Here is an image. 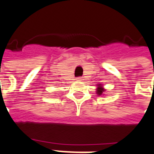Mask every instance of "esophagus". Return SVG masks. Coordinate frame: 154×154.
Wrapping results in <instances>:
<instances>
[{
  "mask_svg": "<svg viewBox=\"0 0 154 154\" xmlns=\"http://www.w3.org/2000/svg\"><path fill=\"white\" fill-rule=\"evenodd\" d=\"M77 81H82V77H77Z\"/></svg>",
  "mask_w": 154,
  "mask_h": 154,
  "instance_id": "obj_1",
  "label": "esophagus"
}]
</instances>
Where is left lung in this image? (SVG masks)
I'll return each mask as SVG.
<instances>
[{
	"label": "left lung",
	"mask_w": 154,
	"mask_h": 154,
	"mask_svg": "<svg viewBox=\"0 0 154 154\" xmlns=\"http://www.w3.org/2000/svg\"><path fill=\"white\" fill-rule=\"evenodd\" d=\"M97 94L98 95H102L103 94V92L105 91V90H104V88L103 87V85H101V84H99V85H98V88H97Z\"/></svg>",
	"instance_id": "1"
}]
</instances>
